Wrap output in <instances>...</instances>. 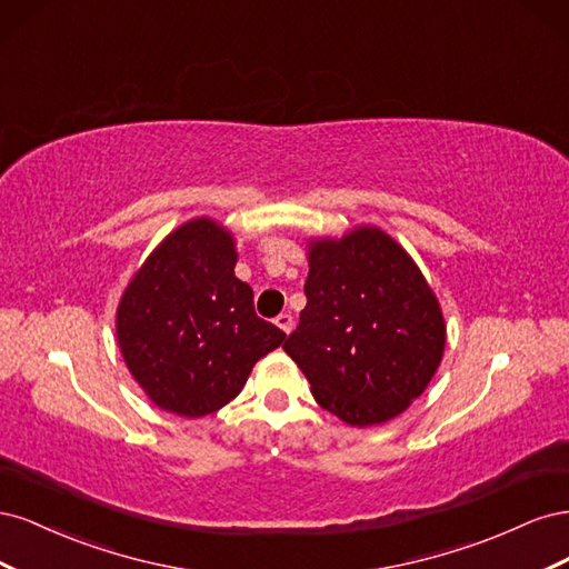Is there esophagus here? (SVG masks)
Returning a JSON list of instances; mask_svg holds the SVG:
<instances>
[{
	"label": "esophagus",
	"mask_w": 569,
	"mask_h": 569,
	"mask_svg": "<svg viewBox=\"0 0 569 569\" xmlns=\"http://www.w3.org/2000/svg\"><path fill=\"white\" fill-rule=\"evenodd\" d=\"M274 325H278L282 332L289 335V332H291V325H295V318H291L289 313H280L278 318H274Z\"/></svg>",
	"instance_id": "obj_1"
}]
</instances>
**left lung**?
Returning a JSON list of instances; mask_svg holds the SVG:
<instances>
[{
  "label": "left lung",
  "instance_id": "1",
  "mask_svg": "<svg viewBox=\"0 0 569 569\" xmlns=\"http://www.w3.org/2000/svg\"><path fill=\"white\" fill-rule=\"evenodd\" d=\"M306 308L282 349L316 401L353 427L399 416L446 343L441 308L410 256L377 228L311 247Z\"/></svg>",
  "mask_w": 569,
  "mask_h": 569
}]
</instances>
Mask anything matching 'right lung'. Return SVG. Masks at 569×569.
<instances>
[{
  "instance_id": "add662e5",
  "label": "right lung",
  "mask_w": 569,
  "mask_h": 569,
  "mask_svg": "<svg viewBox=\"0 0 569 569\" xmlns=\"http://www.w3.org/2000/svg\"><path fill=\"white\" fill-rule=\"evenodd\" d=\"M234 263L232 237L197 218L163 239L120 299V351L149 399L168 412H216L287 337L256 316L253 289L234 278Z\"/></svg>"
}]
</instances>
